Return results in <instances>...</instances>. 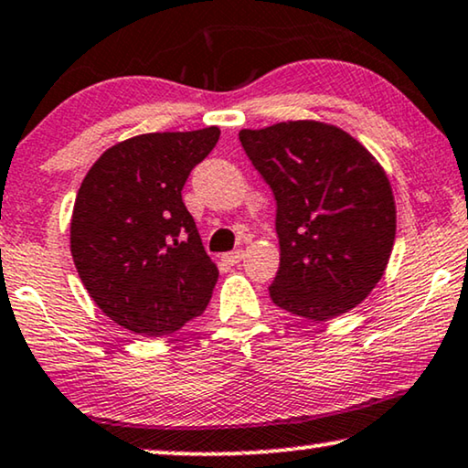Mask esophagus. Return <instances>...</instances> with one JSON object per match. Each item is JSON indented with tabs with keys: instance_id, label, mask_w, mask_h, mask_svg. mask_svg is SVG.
Instances as JSON below:
<instances>
[{
	"instance_id": "34e87169",
	"label": "esophagus",
	"mask_w": 468,
	"mask_h": 468,
	"mask_svg": "<svg viewBox=\"0 0 468 468\" xmlns=\"http://www.w3.org/2000/svg\"><path fill=\"white\" fill-rule=\"evenodd\" d=\"M244 250H233V252H227V254H224V257H222V261H224V263H229V265H235V263H239V261L241 259H244Z\"/></svg>"
}]
</instances>
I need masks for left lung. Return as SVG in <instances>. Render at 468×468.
Wrapping results in <instances>:
<instances>
[{"mask_svg":"<svg viewBox=\"0 0 468 468\" xmlns=\"http://www.w3.org/2000/svg\"><path fill=\"white\" fill-rule=\"evenodd\" d=\"M239 141L276 198L271 302L313 321L348 313L375 289L394 248L396 205L381 165L321 122L241 130Z\"/></svg>","mask_w":468,"mask_h":468,"instance_id":"8db88e82","label":"left lung"}]
</instances>
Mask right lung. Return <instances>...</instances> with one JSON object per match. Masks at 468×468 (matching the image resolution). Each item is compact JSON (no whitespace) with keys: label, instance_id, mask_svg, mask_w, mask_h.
Returning <instances> with one entry per match:
<instances>
[{"label":"right lung","instance_id":"right-lung-1","mask_svg":"<svg viewBox=\"0 0 468 468\" xmlns=\"http://www.w3.org/2000/svg\"><path fill=\"white\" fill-rule=\"evenodd\" d=\"M218 139L216 126L133 136L100 155L80 184L74 265L96 306L128 332L158 338L207 308L218 267L182 188Z\"/></svg>","mask_w":468,"mask_h":468}]
</instances>
